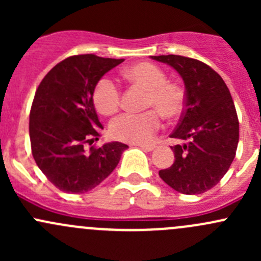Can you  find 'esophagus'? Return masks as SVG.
I'll use <instances>...</instances> for the list:
<instances>
[{
  "mask_svg": "<svg viewBox=\"0 0 261 261\" xmlns=\"http://www.w3.org/2000/svg\"><path fill=\"white\" fill-rule=\"evenodd\" d=\"M139 147H140L141 150H144V151H152V150L155 149V146H152V145H138Z\"/></svg>",
  "mask_w": 261,
  "mask_h": 261,
  "instance_id": "34e87169",
  "label": "esophagus"
}]
</instances>
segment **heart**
I'll use <instances>...</instances> for the list:
<instances>
[{
    "label": "heart",
    "mask_w": 261,
    "mask_h": 261,
    "mask_svg": "<svg viewBox=\"0 0 261 261\" xmlns=\"http://www.w3.org/2000/svg\"><path fill=\"white\" fill-rule=\"evenodd\" d=\"M125 77L147 89L146 107L155 110L143 114H123L110 125V134L116 140L131 144H149L160 128L162 117L174 120L184 110L186 97L181 87L167 82V74L152 63H138L125 70ZM97 111L112 115L120 106V89L110 78L103 77L96 83L92 93Z\"/></svg>",
    "instance_id": "1"
}]
</instances>
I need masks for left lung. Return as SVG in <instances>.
I'll use <instances>...</instances> for the list:
<instances>
[{"mask_svg":"<svg viewBox=\"0 0 261 261\" xmlns=\"http://www.w3.org/2000/svg\"><path fill=\"white\" fill-rule=\"evenodd\" d=\"M174 68L186 87V109L170 138L174 163L159 175L183 194H201L215 187L230 168L239 144V120L227 86L211 67L181 55L150 57Z\"/></svg>","mask_w":261,"mask_h":261,"instance_id":"1","label":"left lung"}]
</instances>
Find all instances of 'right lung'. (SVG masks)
Wrapping results in <instances>:
<instances>
[{"instance_id": "add662e5", "label": "right lung", "mask_w": 261, "mask_h": 261, "mask_svg": "<svg viewBox=\"0 0 261 261\" xmlns=\"http://www.w3.org/2000/svg\"><path fill=\"white\" fill-rule=\"evenodd\" d=\"M123 59L74 55L58 63L36 89L30 111V141L39 169L65 193H86L106 179L127 145L118 141L87 151L98 140L102 123L93 88Z\"/></svg>"}]
</instances>
